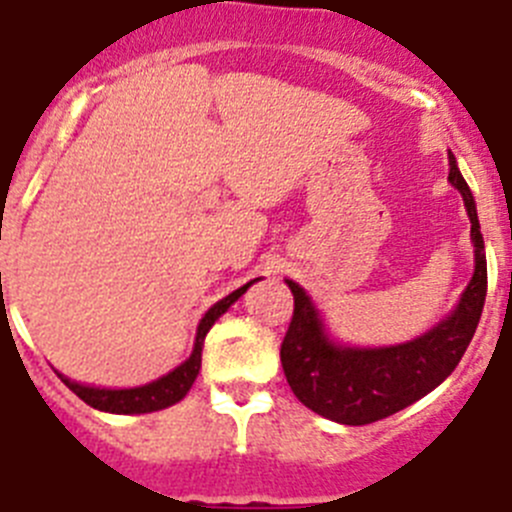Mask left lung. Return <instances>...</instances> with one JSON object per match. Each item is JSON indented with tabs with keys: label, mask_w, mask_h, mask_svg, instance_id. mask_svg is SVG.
<instances>
[{
	"label": "left lung",
	"mask_w": 512,
	"mask_h": 512,
	"mask_svg": "<svg viewBox=\"0 0 512 512\" xmlns=\"http://www.w3.org/2000/svg\"><path fill=\"white\" fill-rule=\"evenodd\" d=\"M447 180L460 190L466 204L476 266L453 314L421 337L390 348L340 345L329 340L322 316L306 290L287 280L295 308L280 348L282 369L295 398L319 416L348 426L374 424L429 395L453 374L466 353L487 298V256L476 201L453 154Z\"/></svg>",
	"instance_id": "left-lung-1"
}]
</instances>
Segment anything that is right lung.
<instances>
[{"label": "right lung", "instance_id": "obj_1", "mask_svg": "<svg viewBox=\"0 0 512 512\" xmlns=\"http://www.w3.org/2000/svg\"><path fill=\"white\" fill-rule=\"evenodd\" d=\"M259 280V277H256ZM256 280H251L248 285L238 287L235 293H230L227 298L217 301L204 314V319L198 322L196 342H193V353L185 358L177 369H172L170 374H164L156 382L143 384V387H130V390H107V387H88V384H78L73 379H67L59 374V379L70 387V390L78 395L83 403H88L96 411H107V413H151V411H162V408H170V405L180 403V400L188 395V390L193 387L198 377V369H201V348H204L206 332L211 329V324L217 322L219 316L225 314L232 303L238 301L240 295L246 293L248 287Z\"/></svg>", "mask_w": 512, "mask_h": 512}]
</instances>
